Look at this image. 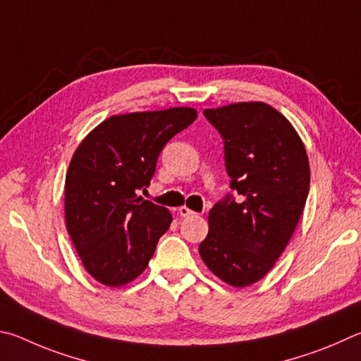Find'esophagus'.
Masks as SVG:
<instances>
[{
  "mask_svg": "<svg viewBox=\"0 0 361 361\" xmlns=\"http://www.w3.org/2000/svg\"><path fill=\"white\" fill-rule=\"evenodd\" d=\"M179 214H180V217H190L195 212L192 209H188L187 206H182V207H179Z\"/></svg>",
  "mask_w": 361,
  "mask_h": 361,
  "instance_id": "esophagus-1",
  "label": "esophagus"
}]
</instances>
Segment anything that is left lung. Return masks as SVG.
<instances>
[{"mask_svg": "<svg viewBox=\"0 0 361 361\" xmlns=\"http://www.w3.org/2000/svg\"><path fill=\"white\" fill-rule=\"evenodd\" d=\"M222 135L228 195L209 211L200 255L219 279L247 287L274 267L305 209L311 171L293 125L267 103L204 109Z\"/></svg>", "mask_w": 361, "mask_h": 361, "instance_id": "8db88e82", "label": "left lung"}]
</instances>
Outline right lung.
<instances>
[{"label": "right lung", "mask_w": 361, "mask_h": 361, "mask_svg": "<svg viewBox=\"0 0 361 361\" xmlns=\"http://www.w3.org/2000/svg\"><path fill=\"white\" fill-rule=\"evenodd\" d=\"M193 107L131 112L101 122L75 149L65 180V220L93 279L122 287L147 268L173 216L137 197L171 137L197 118Z\"/></svg>", "instance_id": "add662e5"}]
</instances>
